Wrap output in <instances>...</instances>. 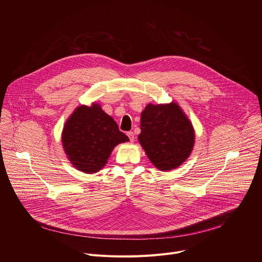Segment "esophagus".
Listing matches in <instances>:
<instances>
[{
    "instance_id": "esophagus-1",
    "label": "esophagus",
    "mask_w": 262,
    "mask_h": 262,
    "mask_svg": "<svg viewBox=\"0 0 262 262\" xmlns=\"http://www.w3.org/2000/svg\"><path fill=\"white\" fill-rule=\"evenodd\" d=\"M126 135H127V137L129 138V141H130V142H134V140H135V134H134L133 132H128Z\"/></svg>"
}]
</instances>
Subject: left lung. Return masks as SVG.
<instances>
[{"label":"left lung","instance_id":"obj_1","mask_svg":"<svg viewBox=\"0 0 262 262\" xmlns=\"http://www.w3.org/2000/svg\"><path fill=\"white\" fill-rule=\"evenodd\" d=\"M139 142L148 159L161 171L179 167L193 150V125L176 102L147 104L141 114Z\"/></svg>","mask_w":262,"mask_h":262}]
</instances>
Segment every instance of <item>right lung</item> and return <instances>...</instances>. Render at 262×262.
<instances>
[{
	"label": "right lung",
	"instance_id": "1",
	"mask_svg": "<svg viewBox=\"0 0 262 262\" xmlns=\"http://www.w3.org/2000/svg\"><path fill=\"white\" fill-rule=\"evenodd\" d=\"M129 141L115 120L98 103L81 105L65 122L62 144L70 163L78 170L91 174L106 164L115 146Z\"/></svg>",
	"mask_w": 262,
	"mask_h": 262
}]
</instances>
